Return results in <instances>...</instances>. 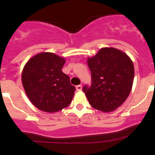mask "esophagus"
<instances>
[{"mask_svg":"<svg viewBox=\"0 0 155 155\" xmlns=\"http://www.w3.org/2000/svg\"><path fill=\"white\" fill-rule=\"evenodd\" d=\"M76 91H81L82 90V85H77V86L76 87Z\"/></svg>","mask_w":155,"mask_h":155,"instance_id":"34e87169","label":"esophagus"}]
</instances>
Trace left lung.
Returning a JSON list of instances; mask_svg holds the SVG:
<instances>
[{
    "label": "left lung",
    "mask_w": 155,
    "mask_h": 155,
    "mask_svg": "<svg viewBox=\"0 0 155 155\" xmlns=\"http://www.w3.org/2000/svg\"><path fill=\"white\" fill-rule=\"evenodd\" d=\"M91 84L82 91L89 104L102 112H111L121 105L130 93L134 78L132 61L123 51L103 48L87 59Z\"/></svg>",
    "instance_id": "8db88e82"
}]
</instances>
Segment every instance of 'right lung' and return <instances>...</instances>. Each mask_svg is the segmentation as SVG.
<instances>
[{"label": "right lung", "mask_w": 155, "mask_h": 155, "mask_svg": "<svg viewBox=\"0 0 155 155\" xmlns=\"http://www.w3.org/2000/svg\"><path fill=\"white\" fill-rule=\"evenodd\" d=\"M65 59L54 53L42 52L25 66L21 80L25 93L36 107L47 112L61 110L70 105L76 87L62 72Z\"/></svg>", "instance_id": "right-lung-1"}]
</instances>
